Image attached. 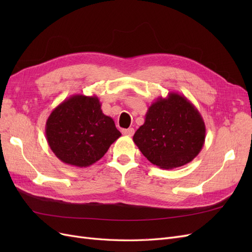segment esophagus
I'll return each instance as SVG.
<instances>
[{
  "mask_svg": "<svg viewBox=\"0 0 252 252\" xmlns=\"http://www.w3.org/2000/svg\"><path fill=\"white\" fill-rule=\"evenodd\" d=\"M122 133L123 134H125V135H133V133H134V129L133 128H128V129H123V130H122Z\"/></svg>",
  "mask_w": 252,
  "mask_h": 252,
  "instance_id": "esophagus-1",
  "label": "esophagus"
}]
</instances>
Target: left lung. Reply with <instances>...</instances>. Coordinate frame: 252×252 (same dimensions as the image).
I'll list each match as a JSON object with an SVG mask.
<instances>
[{
    "instance_id": "left-lung-1",
    "label": "left lung",
    "mask_w": 252,
    "mask_h": 252,
    "mask_svg": "<svg viewBox=\"0 0 252 252\" xmlns=\"http://www.w3.org/2000/svg\"><path fill=\"white\" fill-rule=\"evenodd\" d=\"M206 138L201 113L178 93L158 97L133 135V142L148 161L163 169L190 163L200 154Z\"/></svg>"
}]
</instances>
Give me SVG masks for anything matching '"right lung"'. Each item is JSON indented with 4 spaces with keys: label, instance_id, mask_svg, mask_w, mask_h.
I'll use <instances>...</instances> for the list:
<instances>
[{
    "label": "right lung",
    "instance_id": "right-lung-1",
    "mask_svg": "<svg viewBox=\"0 0 252 252\" xmlns=\"http://www.w3.org/2000/svg\"><path fill=\"white\" fill-rule=\"evenodd\" d=\"M101 106L96 95L73 94L51 111L45 133L50 149L61 162L88 167L102 158L122 135Z\"/></svg>",
    "mask_w": 252,
    "mask_h": 252
}]
</instances>
